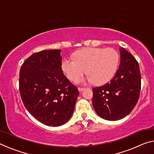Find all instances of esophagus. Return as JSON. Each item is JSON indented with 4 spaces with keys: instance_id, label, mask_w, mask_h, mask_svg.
Here are the masks:
<instances>
[{
    "instance_id": "obj_1",
    "label": "esophagus",
    "mask_w": 154,
    "mask_h": 154,
    "mask_svg": "<svg viewBox=\"0 0 154 154\" xmlns=\"http://www.w3.org/2000/svg\"><path fill=\"white\" fill-rule=\"evenodd\" d=\"M85 90V88H78V90H79V92H82V91H83Z\"/></svg>"
}]
</instances>
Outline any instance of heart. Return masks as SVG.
I'll use <instances>...</instances> for the list:
<instances>
[{
	"mask_svg": "<svg viewBox=\"0 0 154 154\" xmlns=\"http://www.w3.org/2000/svg\"><path fill=\"white\" fill-rule=\"evenodd\" d=\"M74 58H64L62 62V71L72 82H76L85 72L88 74L81 82H92L103 85L109 82L116 74L119 56L113 48H88L81 49Z\"/></svg>",
	"mask_w": 154,
	"mask_h": 154,
	"instance_id": "1",
	"label": "heart"
}]
</instances>
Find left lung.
Masks as SVG:
<instances>
[{"label": "left lung", "instance_id": "8db88e82", "mask_svg": "<svg viewBox=\"0 0 154 154\" xmlns=\"http://www.w3.org/2000/svg\"><path fill=\"white\" fill-rule=\"evenodd\" d=\"M120 64L110 82L94 88L92 104L100 118L116 121L128 116L139 100L140 90L139 66L134 57L119 48Z\"/></svg>", "mask_w": 154, "mask_h": 154}]
</instances>
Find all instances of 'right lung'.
Here are the masks:
<instances>
[{
  "label": "right lung",
  "instance_id": "obj_1",
  "mask_svg": "<svg viewBox=\"0 0 154 154\" xmlns=\"http://www.w3.org/2000/svg\"><path fill=\"white\" fill-rule=\"evenodd\" d=\"M61 51L50 49L33 54L20 71L23 103L33 117L47 126L66 124L79 96L77 88L64 75Z\"/></svg>",
  "mask_w": 154,
  "mask_h": 154
}]
</instances>
